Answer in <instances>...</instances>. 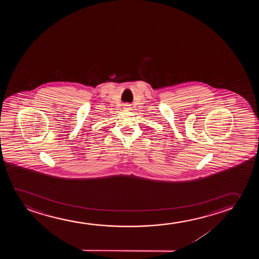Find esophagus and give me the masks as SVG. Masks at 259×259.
Segmentation results:
<instances>
[{"label":"esophagus","instance_id":"esophagus-1","mask_svg":"<svg viewBox=\"0 0 259 259\" xmlns=\"http://www.w3.org/2000/svg\"><path fill=\"white\" fill-rule=\"evenodd\" d=\"M124 109H125V110H130L131 105H130V104H125V105H124Z\"/></svg>","mask_w":259,"mask_h":259}]
</instances>
